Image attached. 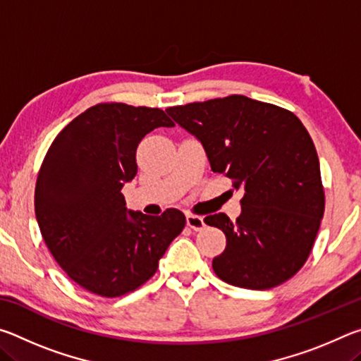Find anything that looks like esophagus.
I'll list each match as a JSON object with an SVG mask.
<instances>
[{"label":"esophagus","mask_w":361,"mask_h":361,"mask_svg":"<svg viewBox=\"0 0 361 361\" xmlns=\"http://www.w3.org/2000/svg\"><path fill=\"white\" fill-rule=\"evenodd\" d=\"M186 224L194 231L204 229V226H205L204 218L199 216V215H192V213H188V215H186Z\"/></svg>","instance_id":"34e87169"}]
</instances>
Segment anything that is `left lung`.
Returning a JSON list of instances; mask_svg holds the SVG:
<instances>
[{"label":"left lung","instance_id":"obj_1","mask_svg":"<svg viewBox=\"0 0 361 361\" xmlns=\"http://www.w3.org/2000/svg\"><path fill=\"white\" fill-rule=\"evenodd\" d=\"M200 140L213 172L242 189V213L205 216L226 248L213 258L223 282L267 290L286 282L312 252L325 213L315 145L298 116L272 103L229 95L167 108Z\"/></svg>","mask_w":361,"mask_h":361}]
</instances>
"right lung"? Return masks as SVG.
I'll use <instances>...</instances> for the list:
<instances>
[{
    "label": "right lung",
    "mask_w": 361,
    "mask_h": 361,
    "mask_svg": "<svg viewBox=\"0 0 361 361\" xmlns=\"http://www.w3.org/2000/svg\"><path fill=\"white\" fill-rule=\"evenodd\" d=\"M173 126L161 108L99 103L49 146L35 188L36 219L54 259L84 290L118 298L140 288L185 228L176 209L161 216L127 212L121 192L137 175L143 137Z\"/></svg>",
    "instance_id": "add662e5"
}]
</instances>
